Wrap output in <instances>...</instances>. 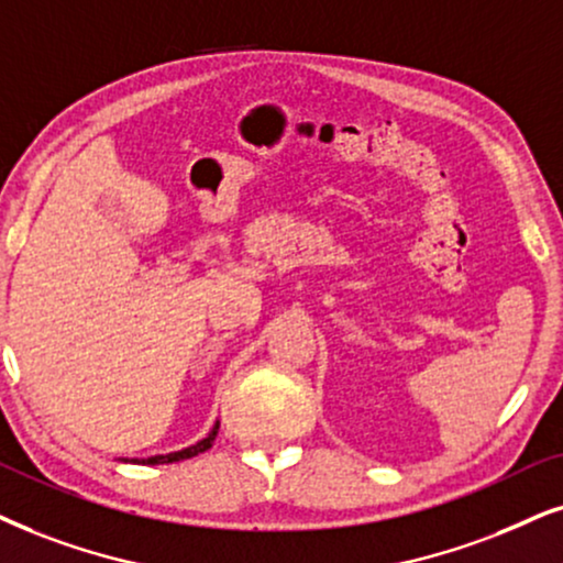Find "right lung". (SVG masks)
<instances>
[{
  "label": "right lung",
  "instance_id": "obj_1",
  "mask_svg": "<svg viewBox=\"0 0 563 563\" xmlns=\"http://www.w3.org/2000/svg\"><path fill=\"white\" fill-rule=\"evenodd\" d=\"M218 437V423L216 429H212L208 437H205L202 441H197V444L187 446V450L181 452H170V454H155V457H147V460H134V462H142V465H168V462H181V460H189V457H197V454L208 452L212 446V441H216Z\"/></svg>",
  "mask_w": 563,
  "mask_h": 563
}]
</instances>
